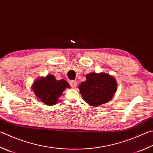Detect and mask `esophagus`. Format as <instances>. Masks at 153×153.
<instances>
[{
	"label": "esophagus",
	"instance_id": "34e87169",
	"mask_svg": "<svg viewBox=\"0 0 153 153\" xmlns=\"http://www.w3.org/2000/svg\"><path fill=\"white\" fill-rule=\"evenodd\" d=\"M69 84H70L71 86L73 88H76V85H77V82L76 81V80H74V81H70L69 82Z\"/></svg>",
	"mask_w": 153,
	"mask_h": 153
}]
</instances>
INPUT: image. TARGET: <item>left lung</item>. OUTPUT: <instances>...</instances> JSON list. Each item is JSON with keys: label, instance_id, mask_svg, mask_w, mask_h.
Masks as SVG:
<instances>
[{"label": "left lung", "instance_id": "obj_1", "mask_svg": "<svg viewBox=\"0 0 153 153\" xmlns=\"http://www.w3.org/2000/svg\"><path fill=\"white\" fill-rule=\"evenodd\" d=\"M86 80L78 86L83 100L91 106L97 107L110 101L117 90L115 77L104 72H92L85 76Z\"/></svg>", "mask_w": 153, "mask_h": 153}]
</instances>
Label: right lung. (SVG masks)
<instances>
[{
	"mask_svg": "<svg viewBox=\"0 0 153 153\" xmlns=\"http://www.w3.org/2000/svg\"><path fill=\"white\" fill-rule=\"evenodd\" d=\"M66 88H70V85L65 79L57 80L51 74L39 77L31 85L37 99L48 105L56 104Z\"/></svg>",
	"mask_w": 153,
	"mask_h": 153,
	"instance_id": "add662e5",
	"label": "right lung"
}]
</instances>
